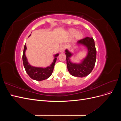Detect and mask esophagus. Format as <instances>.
Returning a JSON list of instances; mask_svg holds the SVG:
<instances>
[{
    "instance_id": "obj_1",
    "label": "esophagus",
    "mask_w": 121,
    "mask_h": 121,
    "mask_svg": "<svg viewBox=\"0 0 121 121\" xmlns=\"http://www.w3.org/2000/svg\"><path fill=\"white\" fill-rule=\"evenodd\" d=\"M65 48V45H64V44L61 45L60 46V52H61V53L63 52H64Z\"/></svg>"
}]
</instances>
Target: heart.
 <instances>
[{"label":"heart","instance_id":"heart-1","mask_svg":"<svg viewBox=\"0 0 121 121\" xmlns=\"http://www.w3.org/2000/svg\"><path fill=\"white\" fill-rule=\"evenodd\" d=\"M75 29H70V30H69V33H70L71 35H73L75 34V36L76 38H80L82 36V33L80 31H77V32H75Z\"/></svg>","mask_w":121,"mask_h":121}]
</instances>
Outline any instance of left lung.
Segmentation results:
<instances>
[{"instance_id": "obj_1", "label": "left lung", "mask_w": 121, "mask_h": 121, "mask_svg": "<svg viewBox=\"0 0 121 121\" xmlns=\"http://www.w3.org/2000/svg\"><path fill=\"white\" fill-rule=\"evenodd\" d=\"M77 44L82 45L86 47L88 52L86 56L80 63H72L70 58L73 54L66 49L67 68L70 74L78 77H84L92 72L96 60V50L94 39L92 37H87L77 41Z\"/></svg>"}]
</instances>
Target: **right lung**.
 <instances>
[{"mask_svg":"<svg viewBox=\"0 0 121 121\" xmlns=\"http://www.w3.org/2000/svg\"><path fill=\"white\" fill-rule=\"evenodd\" d=\"M31 35V34L29 35V37H30ZM26 49L27 47L25 44L23 54V61L26 72H27L29 77L32 79L36 80V81H42V80L47 79L50 77L53 72L54 66L56 64L57 57L58 56V53L54 55V58L53 62L49 66L46 68L35 67L32 66L28 63V60L25 54Z\"/></svg>","mask_w":121,"mask_h":121,"instance_id":"obj_1","label":"right lung"}]
</instances>
